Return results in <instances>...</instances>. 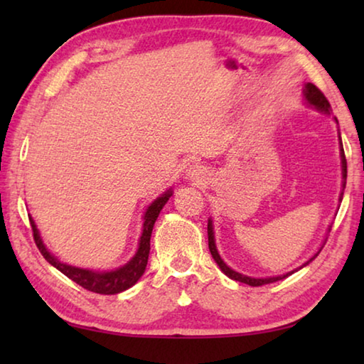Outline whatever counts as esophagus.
Listing matches in <instances>:
<instances>
[{
  "label": "esophagus",
  "mask_w": 364,
  "mask_h": 364,
  "mask_svg": "<svg viewBox=\"0 0 364 364\" xmlns=\"http://www.w3.org/2000/svg\"><path fill=\"white\" fill-rule=\"evenodd\" d=\"M189 176L193 178L194 181H204L205 180V170L202 168V167H199V165H196V167H193L189 170Z\"/></svg>",
  "instance_id": "1"
}]
</instances>
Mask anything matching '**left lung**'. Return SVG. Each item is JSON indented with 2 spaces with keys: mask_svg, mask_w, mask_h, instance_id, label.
<instances>
[{
  "mask_svg": "<svg viewBox=\"0 0 364 364\" xmlns=\"http://www.w3.org/2000/svg\"><path fill=\"white\" fill-rule=\"evenodd\" d=\"M305 100L310 102L311 106H315L316 109L323 110V112H326V114L331 112V104L328 101V97H326L323 95V91L319 90L318 86L313 85V83H306V86H305ZM341 144H342V141H341ZM341 151H342L341 156H342V173H343V188H345V181H347V160H345L343 147H342ZM342 196H343V193H342ZM342 196H341V200H342ZM207 232H208V249H210V254L213 257V260L218 263V267L228 276V278H231L234 281H239V282H244V284H249V286L257 287V286L269 284V282H276V281H279V279H284V278H287L289 274L294 273V271H292V273H287L284 276H276V278H264V279L249 278V276H244L241 273H236V271H232L230 267H226V263L221 260L220 255H218V250H217V247H215V241H213V228H212V221L210 220H208V225H207ZM316 257H318V254L313 257L311 260H315ZM310 262H306L305 264H308ZM305 264H304V267H305Z\"/></svg>",
  "mask_w": 364,
  "mask_h": 364,
  "instance_id": "1",
  "label": "left lung"
}]
</instances>
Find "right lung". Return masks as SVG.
<instances>
[{"mask_svg":"<svg viewBox=\"0 0 364 364\" xmlns=\"http://www.w3.org/2000/svg\"><path fill=\"white\" fill-rule=\"evenodd\" d=\"M170 196H171V191H167L165 194L157 197V199L149 205V208H147V212L144 215L143 234H141V241H139V247H138L136 255H134L132 260L125 264V267H122L115 271L97 273V271L75 268V267H70V264L60 263L58 258H54L46 250L45 245H43L38 230H36V226H35V221L30 218L35 244H36V247H38V250L41 252V255L46 258L48 263H51L54 268H58L60 273H64L67 278L72 279L73 282H77L78 286H82L83 289H86V291L102 294V295H114V294L123 292V291H127L128 287L136 284V281L144 273L146 264H147V257H149V250H151L152 228H154V223H156L160 210H162V207L167 204Z\"/></svg>","mask_w":364,"mask_h":364,"instance_id":"add662e5","label":"right lung"}]
</instances>
